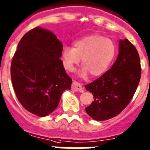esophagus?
Masks as SVG:
<instances>
[{
    "mask_svg": "<svg viewBox=\"0 0 150 150\" xmlns=\"http://www.w3.org/2000/svg\"><path fill=\"white\" fill-rule=\"evenodd\" d=\"M71 89L74 91H83V88H82V86L80 83L76 82V81H74L72 83V86H71Z\"/></svg>",
    "mask_w": 150,
    "mask_h": 150,
    "instance_id": "esophagus-1",
    "label": "esophagus"
}]
</instances>
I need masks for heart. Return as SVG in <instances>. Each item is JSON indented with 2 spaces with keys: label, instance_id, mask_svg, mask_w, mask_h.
<instances>
[{
  "label": "heart",
  "instance_id": "1",
  "mask_svg": "<svg viewBox=\"0 0 150 150\" xmlns=\"http://www.w3.org/2000/svg\"><path fill=\"white\" fill-rule=\"evenodd\" d=\"M116 54V44L112 39L92 35L75 42L74 47H64L62 51V59L64 68L69 72L75 71L81 59L83 68L79 76L86 78L91 74L97 77L107 71Z\"/></svg>",
  "mask_w": 150,
  "mask_h": 150
}]
</instances>
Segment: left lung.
Segmentation results:
<instances>
[{"label":"left lung","mask_w":150,"mask_h":150,"mask_svg":"<svg viewBox=\"0 0 150 150\" xmlns=\"http://www.w3.org/2000/svg\"><path fill=\"white\" fill-rule=\"evenodd\" d=\"M141 75L138 50L128 39H121L119 42V54L112 68L85 86L94 98L86 108L88 115L98 121L119 115L132 99Z\"/></svg>","instance_id":"left-lung-1"}]
</instances>
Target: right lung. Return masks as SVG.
Listing matches in <instances>:
<instances>
[{"mask_svg":"<svg viewBox=\"0 0 150 150\" xmlns=\"http://www.w3.org/2000/svg\"><path fill=\"white\" fill-rule=\"evenodd\" d=\"M63 46L50 30L37 27L18 45L11 63V79L17 98L26 110L38 117L54 111L63 92L71 89L62 56Z\"/></svg>","mask_w":150,"mask_h":150,"instance_id":"right-lung-1","label":"right lung"}]
</instances>
